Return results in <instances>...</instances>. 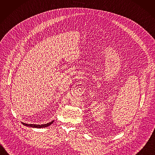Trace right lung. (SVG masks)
<instances>
[{"instance_id": "right-lung-1", "label": "right lung", "mask_w": 155, "mask_h": 155, "mask_svg": "<svg viewBox=\"0 0 155 155\" xmlns=\"http://www.w3.org/2000/svg\"><path fill=\"white\" fill-rule=\"evenodd\" d=\"M54 120L51 121V122L50 123H47V124H44V125H35V124H27V123H23L22 122V124L25 126H27V127H32V128H45V127H47L48 126H50V125L52 124V123H54Z\"/></svg>"}]
</instances>
